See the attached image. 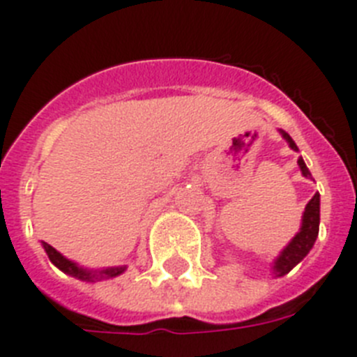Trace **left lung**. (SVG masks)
<instances>
[{"instance_id":"8db88e82","label":"left lung","mask_w":357,"mask_h":357,"mask_svg":"<svg viewBox=\"0 0 357 357\" xmlns=\"http://www.w3.org/2000/svg\"><path fill=\"white\" fill-rule=\"evenodd\" d=\"M280 132L281 136L289 142L290 149L298 151V146L292 142V137H290L285 130H280ZM298 165L305 178H312V174L307 169L303 158H299ZM317 232H319V194H314L312 199H310V202L307 203V206H305L303 221H301V229H299V232L292 238V241L283 248V252L275 257L274 266H272L275 278L289 274V272L292 271L308 252H310V248L316 243Z\"/></svg>"}]
</instances>
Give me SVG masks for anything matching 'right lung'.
Masks as SVG:
<instances>
[{
  "instance_id": "right-lung-1",
  "label": "right lung",
  "mask_w": 357,
  "mask_h": 357,
  "mask_svg": "<svg viewBox=\"0 0 357 357\" xmlns=\"http://www.w3.org/2000/svg\"><path fill=\"white\" fill-rule=\"evenodd\" d=\"M43 248H45V252H47V256H49L50 261L58 266L59 271H63L68 275H74V278H77V280H82V281H92V283H94V281L110 280V278H116V275L123 274L125 268H127V266L123 265V266H109V268H103V271H89V268H83V266L76 265L74 261H70V259H67L65 256H61L56 248L50 247V245L45 243V241H43Z\"/></svg>"
}]
</instances>
